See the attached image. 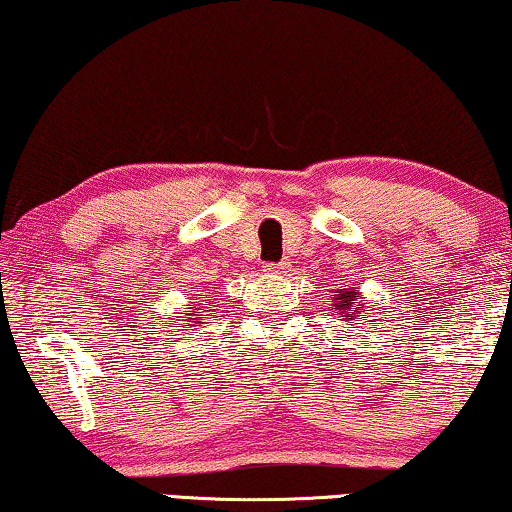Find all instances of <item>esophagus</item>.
Returning <instances> with one entry per match:
<instances>
[{"label": "esophagus", "instance_id": "esophagus-1", "mask_svg": "<svg viewBox=\"0 0 512 512\" xmlns=\"http://www.w3.org/2000/svg\"><path fill=\"white\" fill-rule=\"evenodd\" d=\"M265 270H268V272H284L286 263H268V265H265Z\"/></svg>", "mask_w": 512, "mask_h": 512}]
</instances>
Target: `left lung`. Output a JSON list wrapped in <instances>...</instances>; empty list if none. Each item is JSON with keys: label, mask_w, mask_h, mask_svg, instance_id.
Returning <instances> with one entry per match:
<instances>
[{"label": "left lung", "mask_w": 512, "mask_h": 512, "mask_svg": "<svg viewBox=\"0 0 512 512\" xmlns=\"http://www.w3.org/2000/svg\"><path fill=\"white\" fill-rule=\"evenodd\" d=\"M355 300H360L358 293L351 291V288H339L337 298H335V305H332V307L339 309V314H344V316H348L353 321V318L360 314L362 305H365V302H362V305H358V302H355ZM365 311H369V309H365ZM362 318H367V316L362 314Z\"/></svg>", "instance_id": "obj_1"}]
</instances>
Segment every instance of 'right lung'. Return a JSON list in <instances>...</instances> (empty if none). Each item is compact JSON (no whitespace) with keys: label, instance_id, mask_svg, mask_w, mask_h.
<instances>
[{"label":"right lung","instance_id":"add662e5","mask_svg":"<svg viewBox=\"0 0 512 512\" xmlns=\"http://www.w3.org/2000/svg\"><path fill=\"white\" fill-rule=\"evenodd\" d=\"M194 316H201V311H196V314Z\"/></svg>","mask_w":512,"mask_h":512}]
</instances>
